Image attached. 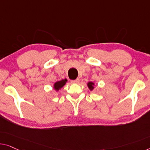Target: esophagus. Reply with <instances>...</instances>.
I'll return each mask as SVG.
<instances>
[{"mask_svg":"<svg viewBox=\"0 0 150 150\" xmlns=\"http://www.w3.org/2000/svg\"><path fill=\"white\" fill-rule=\"evenodd\" d=\"M71 82L72 83H78L79 82V79H76L74 80H71Z\"/></svg>","mask_w":150,"mask_h":150,"instance_id":"obj_1","label":"esophagus"}]
</instances>
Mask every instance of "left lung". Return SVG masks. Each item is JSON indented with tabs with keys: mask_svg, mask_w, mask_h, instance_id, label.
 I'll return each mask as SVG.
<instances>
[{
	"mask_svg": "<svg viewBox=\"0 0 150 150\" xmlns=\"http://www.w3.org/2000/svg\"><path fill=\"white\" fill-rule=\"evenodd\" d=\"M88 86L89 89H90L91 91L93 90V89H94V83L91 82V81L88 82Z\"/></svg>",
	"mask_w": 150,
	"mask_h": 150,
	"instance_id": "obj_1",
	"label": "left lung"
}]
</instances>
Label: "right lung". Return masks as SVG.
I'll list each match as a JSON object with an SVG mask.
<instances>
[{
    "mask_svg": "<svg viewBox=\"0 0 150 150\" xmlns=\"http://www.w3.org/2000/svg\"><path fill=\"white\" fill-rule=\"evenodd\" d=\"M67 81V79H62L61 81H57L54 83V89L56 91H59L60 89H61L62 87L66 84Z\"/></svg>",
    "mask_w": 150,
    "mask_h": 150,
    "instance_id": "add662e5",
    "label": "right lung"
}]
</instances>
